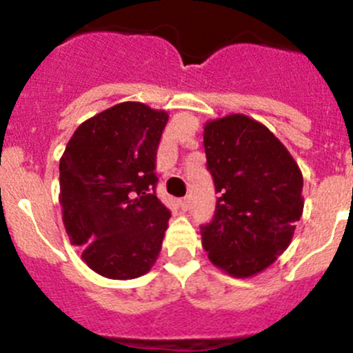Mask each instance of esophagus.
Masks as SVG:
<instances>
[{
  "label": "esophagus",
  "instance_id": "34e87169",
  "mask_svg": "<svg viewBox=\"0 0 353 353\" xmlns=\"http://www.w3.org/2000/svg\"><path fill=\"white\" fill-rule=\"evenodd\" d=\"M179 206H181V210H183V212H188V210H190V198H183V199H179Z\"/></svg>",
  "mask_w": 353,
  "mask_h": 353
}]
</instances>
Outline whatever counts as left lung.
Masks as SVG:
<instances>
[{"mask_svg": "<svg viewBox=\"0 0 353 353\" xmlns=\"http://www.w3.org/2000/svg\"><path fill=\"white\" fill-rule=\"evenodd\" d=\"M203 130L206 165L220 193L212 223L201 227L203 249L227 275L249 279L292 243L304 210L302 172L285 145L245 114L210 119Z\"/></svg>", "mask_w": 353, "mask_h": 353, "instance_id": "left-lung-1", "label": "left lung"}]
</instances>
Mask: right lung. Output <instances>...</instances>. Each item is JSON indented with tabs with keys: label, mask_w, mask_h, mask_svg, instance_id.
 Listing matches in <instances>:
<instances>
[{
	"label": "right lung",
	"mask_w": 353,
	"mask_h": 353,
	"mask_svg": "<svg viewBox=\"0 0 353 353\" xmlns=\"http://www.w3.org/2000/svg\"><path fill=\"white\" fill-rule=\"evenodd\" d=\"M169 114L121 102L74 130L59 160V203L70 243L110 280L150 272L170 212L155 196V155Z\"/></svg>",
	"instance_id": "1"
}]
</instances>
